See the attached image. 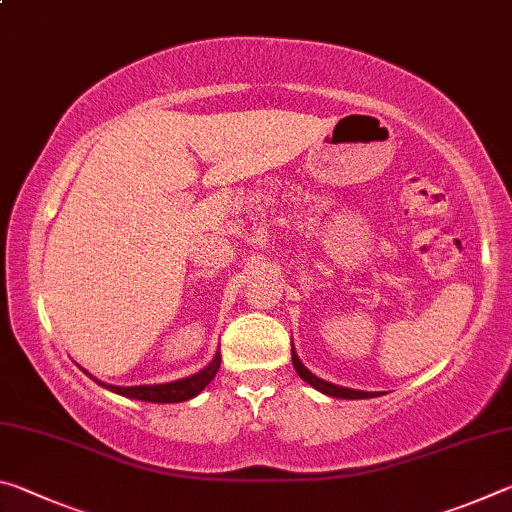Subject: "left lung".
<instances>
[{
  "instance_id": "1",
  "label": "left lung",
  "mask_w": 512,
  "mask_h": 512,
  "mask_svg": "<svg viewBox=\"0 0 512 512\" xmlns=\"http://www.w3.org/2000/svg\"><path fill=\"white\" fill-rule=\"evenodd\" d=\"M291 361H293V368H296L300 379H305L309 386H314L316 391H320L323 395L339 397V400H368V397H379V395H381V393H368V391H354V388L336 386V384H332V381H325V379L316 377L314 372H311V370L305 366V363L300 361L296 348H293V343H291Z\"/></svg>"
}]
</instances>
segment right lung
Listing matches in <instances>:
<instances>
[{
	"mask_svg": "<svg viewBox=\"0 0 512 512\" xmlns=\"http://www.w3.org/2000/svg\"><path fill=\"white\" fill-rule=\"evenodd\" d=\"M221 368V352L216 350L214 359L207 363L203 370H198L196 375L185 377V379H176V381H167V384H140V386H115V384H106L97 377H92L88 370H83L90 379L97 381L101 388H106L110 393H117L121 397H128V400H142V402H153V404H176V402H187L196 397L203 388L210 384L214 379L216 372Z\"/></svg>",
	"mask_w": 512,
	"mask_h": 512,
	"instance_id": "right-lung-1",
	"label": "right lung"
}]
</instances>
